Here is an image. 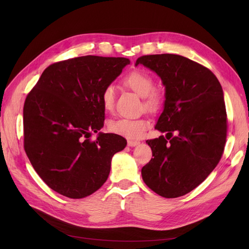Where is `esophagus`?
Here are the masks:
<instances>
[{"label": "esophagus", "instance_id": "esophagus-1", "mask_svg": "<svg viewBox=\"0 0 249 249\" xmlns=\"http://www.w3.org/2000/svg\"><path fill=\"white\" fill-rule=\"evenodd\" d=\"M139 144V141H133V140H129L127 141V145L133 147V146H136Z\"/></svg>", "mask_w": 249, "mask_h": 249}]
</instances>
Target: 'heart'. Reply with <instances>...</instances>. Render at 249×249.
<instances>
[{
  "instance_id": "1",
  "label": "heart",
  "mask_w": 249,
  "mask_h": 249,
  "mask_svg": "<svg viewBox=\"0 0 249 249\" xmlns=\"http://www.w3.org/2000/svg\"><path fill=\"white\" fill-rule=\"evenodd\" d=\"M123 83L124 86L143 97V107L146 111L155 113L160 110L163 96L160 92L154 90V80L147 72L134 71L126 74ZM101 102L105 111H113L115 103L114 88L112 86L105 88L101 94ZM148 126L149 122L146 118H119L109 124V130L127 139H138L144 134Z\"/></svg>"
}]
</instances>
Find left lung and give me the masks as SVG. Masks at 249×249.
<instances>
[{"mask_svg": "<svg viewBox=\"0 0 249 249\" xmlns=\"http://www.w3.org/2000/svg\"><path fill=\"white\" fill-rule=\"evenodd\" d=\"M138 64L155 71L165 86L156 129L166 136L146 140L154 158L142 167V178L160 196H183L208 178L223 154L228 125L222 87L207 67L179 55L142 56Z\"/></svg>", "mask_w": 249, "mask_h": 249, "instance_id": "obj_1", "label": "left lung"}]
</instances>
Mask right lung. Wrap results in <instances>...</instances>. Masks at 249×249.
Masks as SVG:
<instances>
[{"mask_svg":"<svg viewBox=\"0 0 249 249\" xmlns=\"http://www.w3.org/2000/svg\"><path fill=\"white\" fill-rule=\"evenodd\" d=\"M130 60L83 56L47 67L24 105V147L51 189L70 198L92 194L106 182L112 157L126 140L102 133L108 87ZM99 132L95 142L89 137Z\"/></svg>","mask_w":249,"mask_h":249,"instance_id":"add662e5","label":"right lung"}]
</instances>
